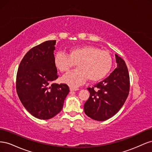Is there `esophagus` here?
I'll list each match as a JSON object with an SVG mask.
<instances>
[{"mask_svg":"<svg viewBox=\"0 0 152 152\" xmlns=\"http://www.w3.org/2000/svg\"><path fill=\"white\" fill-rule=\"evenodd\" d=\"M79 89V88H75V87H70V90L71 91H78Z\"/></svg>","mask_w":152,"mask_h":152,"instance_id":"esophagus-1","label":"esophagus"}]
</instances>
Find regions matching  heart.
<instances>
[{
	"mask_svg": "<svg viewBox=\"0 0 152 152\" xmlns=\"http://www.w3.org/2000/svg\"><path fill=\"white\" fill-rule=\"evenodd\" d=\"M77 63V69L62 78L64 83L77 87L88 79L98 82L108 75L112 66V58L108 52L91 45L72 48L65 54L58 52L54 56V66L59 72H67Z\"/></svg>",
	"mask_w": 152,
	"mask_h": 152,
	"instance_id": "obj_1",
	"label": "heart"
}]
</instances>
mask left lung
Segmentation results:
<instances>
[{
	"label": "left lung",
	"mask_w": 152,
	"mask_h": 152,
	"mask_svg": "<svg viewBox=\"0 0 152 152\" xmlns=\"http://www.w3.org/2000/svg\"><path fill=\"white\" fill-rule=\"evenodd\" d=\"M117 67L102 82L89 87L90 96L84 104V112L90 118L104 121L112 117L122 108L130 87L126 64L115 54Z\"/></svg>",
	"instance_id": "obj_1"
}]
</instances>
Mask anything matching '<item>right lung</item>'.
Listing matches in <instances>:
<instances>
[{"mask_svg":"<svg viewBox=\"0 0 152 152\" xmlns=\"http://www.w3.org/2000/svg\"><path fill=\"white\" fill-rule=\"evenodd\" d=\"M56 40H48L31 48L20 64L16 91L21 103L30 113L48 120L61 112L70 92L65 84L53 83L58 79L54 64Z\"/></svg>","mask_w":152,"mask_h":152,"instance_id":"obj_1","label":"right lung"}]
</instances>
